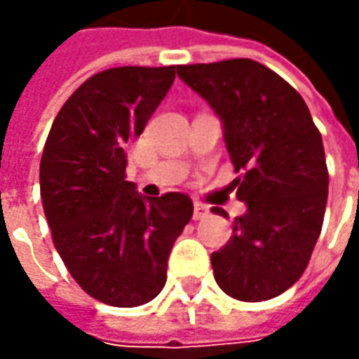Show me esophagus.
Here are the masks:
<instances>
[{
  "label": "esophagus",
  "mask_w": 359,
  "mask_h": 359,
  "mask_svg": "<svg viewBox=\"0 0 359 359\" xmlns=\"http://www.w3.org/2000/svg\"><path fill=\"white\" fill-rule=\"evenodd\" d=\"M210 215V208L202 202H194V219L196 221H202Z\"/></svg>",
  "instance_id": "obj_1"
}]
</instances>
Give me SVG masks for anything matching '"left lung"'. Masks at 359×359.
Returning a JSON list of instances; mask_svg holds the SVG:
<instances>
[{"label": "left lung", "mask_w": 359, "mask_h": 359, "mask_svg": "<svg viewBox=\"0 0 359 359\" xmlns=\"http://www.w3.org/2000/svg\"><path fill=\"white\" fill-rule=\"evenodd\" d=\"M177 74L223 123L236 198L246 213L211 254L221 290L242 302L283 294L302 277L321 233L329 194L321 134L302 95L252 59L179 65ZM226 217V211L213 208Z\"/></svg>", "instance_id": "8db88e82"}]
</instances>
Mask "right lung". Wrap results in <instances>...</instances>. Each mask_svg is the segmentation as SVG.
Instances as JSON below:
<instances>
[{
    "label": "right lung",
    "mask_w": 359,
    "mask_h": 359,
    "mask_svg": "<svg viewBox=\"0 0 359 359\" xmlns=\"http://www.w3.org/2000/svg\"><path fill=\"white\" fill-rule=\"evenodd\" d=\"M175 81L171 67H115L76 88L51 125L40 194L53 244L86 294L115 308L154 300L175 241L192 219L187 194L144 198L126 149Z\"/></svg>",
    "instance_id": "obj_1"
}]
</instances>
